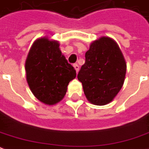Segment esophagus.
Here are the masks:
<instances>
[{"label":"esophagus","mask_w":149,"mask_h":149,"mask_svg":"<svg viewBox=\"0 0 149 149\" xmlns=\"http://www.w3.org/2000/svg\"><path fill=\"white\" fill-rule=\"evenodd\" d=\"M74 68L75 69V70H76L77 73L79 72V66L77 64H74Z\"/></svg>","instance_id":"34e87169"}]
</instances>
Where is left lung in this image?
<instances>
[{"label":"left lung","instance_id":"obj_1","mask_svg":"<svg viewBox=\"0 0 149 149\" xmlns=\"http://www.w3.org/2000/svg\"><path fill=\"white\" fill-rule=\"evenodd\" d=\"M126 63L117 43L109 37L93 41L78 74L84 93L92 104L103 106L114 99L123 86Z\"/></svg>","mask_w":149,"mask_h":149}]
</instances>
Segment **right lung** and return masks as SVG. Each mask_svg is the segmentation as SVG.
<instances>
[{"label":"right lung","mask_w":149,"mask_h":149,"mask_svg":"<svg viewBox=\"0 0 149 149\" xmlns=\"http://www.w3.org/2000/svg\"><path fill=\"white\" fill-rule=\"evenodd\" d=\"M58 41L40 38L32 45L25 61L26 79L33 95L47 105L65 97L76 71L59 48Z\"/></svg>","instance_id":"1"}]
</instances>
